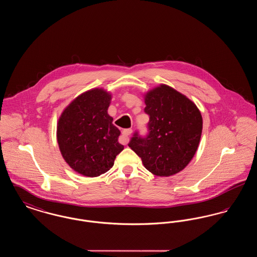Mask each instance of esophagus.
Returning a JSON list of instances; mask_svg holds the SVG:
<instances>
[{"label":"esophagus","mask_w":257,"mask_h":257,"mask_svg":"<svg viewBox=\"0 0 257 257\" xmlns=\"http://www.w3.org/2000/svg\"><path fill=\"white\" fill-rule=\"evenodd\" d=\"M132 134V129L128 128V129H124L122 131V136L119 138V143L122 145H127L128 140H129V136Z\"/></svg>","instance_id":"1"}]
</instances>
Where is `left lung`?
<instances>
[{"mask_svg":"<svg viewBox=\"0 0 257 257\" xmlns=\"http://www.w3.org/2000/svg\"><path fill=\"white\" fill-rule=\"evenodd\" d=\"M146 105L147 133L136 131L128 146L147 171L158 176L175 174L196 154L202 131L200 111L190 99L165 85L147 93Z\"/></svg>","mask_w":257,"mask_h":257,"instance_id":"1","label":"left lung"}]
</instances>
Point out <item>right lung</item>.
I'll use <instances>...</instances> for the list:
<instances>
[{"instance_id":"obj_1","label":"right lung","mask_w":257,"mask_h":257,"mask_svg":"<svg viewBox=\"0 0 257 257\" xmlns=\"http://www.w3.org/2000/svg\"><path fill=\"white\" fill-rule=\"evenodd\" d=\"M110 95L92 89L76 98L63 110L57 130L62 157L74 171L88 177L99 176L113 166L123 150L120 131L108 114Z\"/></svg>"}]
</instances>
